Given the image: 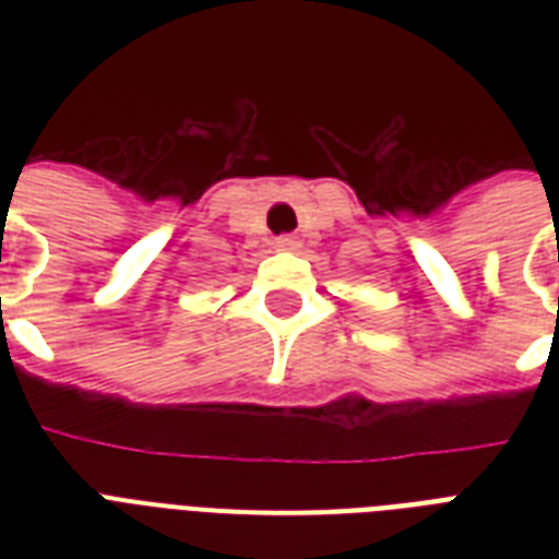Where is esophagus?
I'll use <instances>...</instances> for the list:
<instances>
[{
    "label": "esophagus",
    "mask_w": 559,
    "mask_h": 559,
    "mask_svg": "<svg viewBox=\"0 0 559 559\" xmlns=\"http://www.w3.org/2000/svg\"><path fill=\"white\" fill-rule=\"evenodd\" d=\"M298 246H301V243H298L296 237H289V235L275 237V249H281V252H296Z\"/></svg>",
    "instance_id": "esophagus-1"
}]
</instances>
